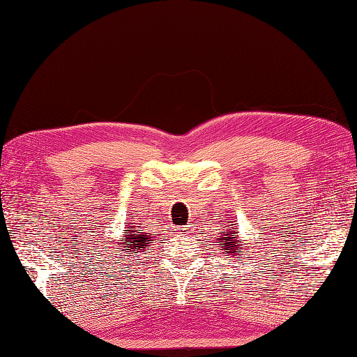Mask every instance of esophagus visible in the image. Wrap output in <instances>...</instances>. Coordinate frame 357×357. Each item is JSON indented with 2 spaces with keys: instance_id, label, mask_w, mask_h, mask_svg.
<instances>
[{
  "instance_id": "1",
  "label": "esophagus",
  "mask_w": 357,
  "mask_h": 357,
  "mask_svg": "<svg viewBox=\"0 0 357 357\" xmlns=\"http://www.w3.org/2000/svg\"><path fill=\"white\" fill-rule=\"evenodd\" d=\"M176 231L181 234H190L192 233V225H183V227H176Z\"/></svg>"
}]
</instances>
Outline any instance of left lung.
Listing matches in <instances>:
<instances>
[{
  "label": "left lung",
  "instance_id": "left-lung-1",
  "mask_svg": "<svg viewBox=\"0 0 357 357\" xmlns=\"http://www.w3.org/2000/svg\"><path fill=\"white\" fill-rule=\"evenodd\" d=\"M230 222V225L227 227V229H224V234L222 236H219V238H216L219 242H221V250H222V255H225V256H230V255H233V256H236L241 250H242V242L239 241V238H238V230L236 229H233L231 225H236V224H231V222H234V221H229Z\"/></svg>",
  "mask_w": 357,
  "mask_h": 357
}]
</instances>
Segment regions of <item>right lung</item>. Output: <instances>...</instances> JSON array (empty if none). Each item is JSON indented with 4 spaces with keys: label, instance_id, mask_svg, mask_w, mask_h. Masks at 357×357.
<instances>
[{
    "label": "right lung",
    "instance_id": "obj_1",
    "mask_svg": "<svg viewBox=\"0 0 357 357\" xmlns=\"http://www.w3.org/2000/svg\"><path fill=\"white\" fill-rule=\"evenodd\" d=\"M124 238L123 242H118L121 247V253H126V256L133 255V253H141L146 252V248L150 244V233H144L139 229H135V225H128L124 230ZM119 252V250H116Z\"/></svg>",
    "mask_w": 357,
    "mask_h": 357
}]
</instances>
